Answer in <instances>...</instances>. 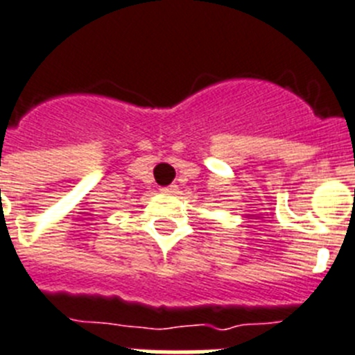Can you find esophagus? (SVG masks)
<instances>
[{
  "instance_id": "esophagus-1",
  "label": "esophagus",
  "mask_w": 355,
  "mask_h": 355,
  "mask_svg": "<svg viewBox=\"0 0 355 355\" xmlns=\"http://www.w3.org/2000/svg\"><path fill=\"white\" fill-rule=\"evenodd\" d=\"M160 193H164V195H175V193H177V186L160 187Z\"/></svg>"
}]
</instances>
